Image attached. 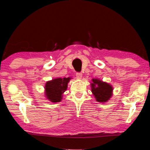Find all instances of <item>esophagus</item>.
I'll list each match as a JSON object with an SVG mask.
<instances>
[{
  "label": "esophagus",
  "mask_w": 150,
  "mask_h": 150,
  "mask_svg": "<svg viewBox=\"0 0 150 150\" xmlns=\"http://www.w3.org/2000/svg\"><path fill=\"white\" fill-rule=\"evenodd\" d=\"M76 77H77V79H81V77H82V73H76Z\"/></svg>",
  "instance_id": "esophagus-1"
}]
</instances>
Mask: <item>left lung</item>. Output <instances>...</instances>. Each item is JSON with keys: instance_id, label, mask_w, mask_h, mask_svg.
Returning a JSON list of instances; mask_svg holds the SVG:
<instances>
[{"instance_id": "obj_1", "label": "left lung", "mask_w": 150, "mask_h": 150, "mask_svg": "<svg viewBox=\"0 0 150 150\" xmlns=\"http://www.w3.org/2000/svg\"><path fill=\"white\" fill-rule=\"evenodd\" d=\"M91 91L96 99L99 102H106L110 99L112 96V88L110 85L102 82L99 79H92Z\"/></svg>"}]
</instances>
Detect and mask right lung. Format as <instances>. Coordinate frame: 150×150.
<instances>
[{
    "mask_svg": "<svg viewBox=\"0 0 150 150\" xmlns=\"http://www.w3.org/2000/svg\"><path fill=\"white\" fill-rule=\"evenodd\" d=\"M70 79V77L57 78L47 82L45 86L47 98L52 102H61L62 93L67 88Z\"/></svg>",
    "mask_w": 150,
    "mask_h": 150,
    "instance_id": "obj_1",
    "label": "right lung"
}]
</instances>
